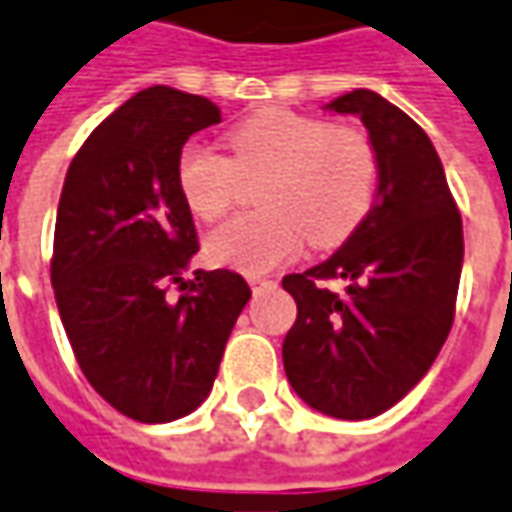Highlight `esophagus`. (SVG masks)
Listing matches in <instances>:
<instances>
[{"mask_svg":"<svg viewBox=\"0 0 512 512\" xmlns=\"http://www.w3.org/2000/svg\"><path fill=\"white\" fill-rule=\"evenodd\" d=\"M248 284L253 287V293H259V290H273V287H276V281L267 279V276H248Z\"/></svg>","mask_w":512,"mask_h":512,"instance_id":"34e87169","label":"esophagus"}]
</instances>
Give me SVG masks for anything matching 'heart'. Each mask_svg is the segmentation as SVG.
<instances>
[{"label":"heart","instance_id":"1","mask_svg":"<svg viewBox=\"0 0 512 512\" xmlns=\"http://www.w3.org/2000/svg\"><path fill=\"white\" fill-rule=\"evenodd\" d=\"M231 160L191 143L177 160L185 208L202 222L231 211L242 177H262L256 202L264 211L233 216L208 236L219 264L250 276L293 259L304 242L338 248L363 225L377 197L380 160L358 126H332L293 109H262L231 135Z\"/></svg>","mask_w":512,"mask_h":512}]
</instances>
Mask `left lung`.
<instances>
[{
  "label": "left lung",
  "instance_id": "8db88e82",
  "mask_svg": "<svg viewBox=\"0 0 512 512\" xmlns=\"http://www.w3.org/2000/svg\"><path fill=\"white\" fill-rule=\"evenodd\" d=\"M327 109L358 115L369 129L377 202L327 262L281 279L298 307L281 355L307 406L369 420L423 380L451 332L462 216L440 154L403 109L372 89H352ZM329 280L339 287L327 288Z\"/></svg>",
  "mask_w": 512,
  "mask_h": 512
}]
</instances>
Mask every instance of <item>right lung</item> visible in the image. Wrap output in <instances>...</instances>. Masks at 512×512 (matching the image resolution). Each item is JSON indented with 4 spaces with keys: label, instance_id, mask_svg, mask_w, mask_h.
<instances>
[{
    "label": "right lung",
    "instance_id": "obj_1",
    "mask_svg": "<svg viewBox=\"0 0 512 512\" xmlns=\"http://www.w3.org/2000/svg\"><path fill=\"white\" fill-rule=\"evenodd\" d=\"M219 120L202 95L143 89L95 126L61 188L50 259L58 315L89 386L137 423L200 406L250 298L233 270L183 279L200 242L177 160ZM171 283L180 299L167 296Z\"/></svg>",
    "mask_w": 512,
    "mask_h": 512
}]
</instances>
